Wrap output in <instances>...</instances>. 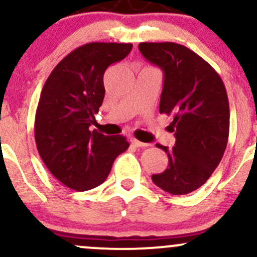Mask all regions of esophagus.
Returning a JSON list of instances; mask_svg holds the SVG:
<instances>
[{
    "mask_svg": "<svg viewBox=\"0 0 257 257\" xmlns=\"http://www.w3.org/2000/svg\"><path fill=\"white\" fill-rule=\"evenodd\" d=\"M131 141H132V144H133V145H134L135 147H146V146H149V144L141 143V141H139L138 139H135V138H133Z\"/></svg>",
    "mask_w": 257,
    "mask_h": 257,
    "instance_id": "34e87169",
    "label": "esophagus"
}]
</instances>
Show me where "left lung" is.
Listing matches in <instances>:
<instances>
[{
  "instance_id": "left-lung-1",
  "label": "left lung",
  "mask_w": 257,
  "mask_h": 257,
  "mask_svg": "<svg viewBox=\"0 0 257 257\" xmlns=\"http://www.w3.org/2000/svg\"><path fill=\"white\" fill-rule=\"evenodd\" d=\"M139 51L164 72L159 112L173 116L172 150L158 145L169 164L152 181L166 192H193L219 166L229 133V105L222 79L187 47L173 42H143Z\"/></svg>"
}]
</instances>
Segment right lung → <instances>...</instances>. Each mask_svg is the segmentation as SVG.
I'll list each match as a JSON object with an SVG mask.
<instances>
[{
	"instance_id": "add662e5",
	"label": "right lung",
	"mask_w": 257,
	"mask_h": 257,
	"mask_svg": "<svg viewBox=\"0 0 257 257\" xmlns=\"http://www.w3.org/2000/svg\"><path fill=\"white\" fill-rule=\"evenodd\" d=\"M132 43L91 42L67 54L41 91L35 140L48 170L75 191L101 185L129 143L123 135L90 132L105 95L104 73L129 54Z\"/></svg>"
}]
</instances>
